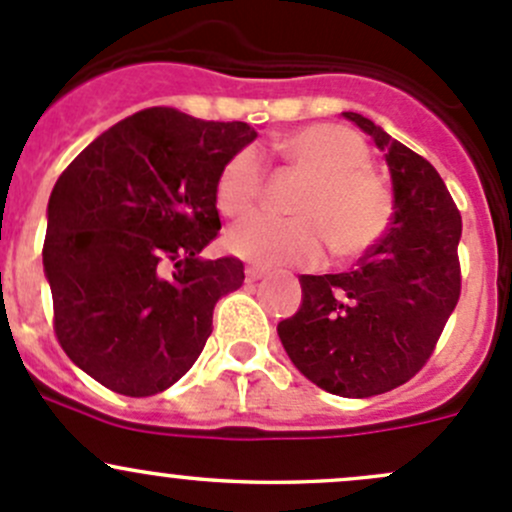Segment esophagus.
I'll return each instance as SVG.
<instances>
[{
	"mask_svg": "<svg viewBox=\"0 0 512 512\" xmlns=\"http://www.w3.org/2000/svg\"><path fill=\"white\" fill-rule=\"evenodd\" d=\"M265 275H267L265 267H255V265H252V267H247V270H245L247 282H257V280H262V277H265Z\"/></svg>",
	"mask_w": 512,
	"mask_h": 512,
	"instance_id": "obj_1",
	"label": "esophagus"
}]
</instances>
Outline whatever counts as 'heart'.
<instances>
[{
    "mask_svg": "<svg viewBox=\"0 0 512 512\" xmlns=\"http://www.w3.org/2000/svg\"><path fill=\"white\" fill-rule=\"evenodd\" d=\"M292 170L304 175L292 200L297 218L252 215L227 232V247L260 265H314L324 242L334 257H356L381 240L391 223V195L366 168L369 148L349 128L314 123L272 143ZM265 190V165L255 148L227 158L215 183L225 218L250 213Z\"/></svg>",
    "mask_w": 512,
    "mask_h": 512,
    "instance_id": "b5f03b06",
    "label": "heart"
}]
</instances>
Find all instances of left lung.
<instances>
[{
  "mask_svg": "<svg viewBox=\"0 0 512 512\" xmlns=\"http://www.w3.org/2000/svg\"><path fill=\"white\" fill-rule=\"evenodd\" d=\"M384 151L394 218L359 267L302 275V304L277 324L282 347L312 384L366 399L426 366L461 297V213L438 170L374 121L347 111Z\"/></svg>",
  "mask_w": 512,
  "mask_h": 512,
  "instance_id": "left-lung-1",
  "label": "left lung"
}]
</instances>
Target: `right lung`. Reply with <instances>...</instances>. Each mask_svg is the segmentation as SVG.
Returning a JSON list of instances; mask_svg holds the SVG:
<instances>
[{
  "instance_id": "obj_1",
  "label": "right lung",
  "mask_w": 512,
  "mask_h": 512,
  "mask_svg": "<svg viewBox=\"0 0 512 512\" xmlns=\"http://www.w3.org/2000/svg\"><path fill=\"white\" fill-rule=\"evenodd\" d=\"M255 138L242 121L146 108L56 180L41 250L54 334L106 389L153 396L173 386L203 352L218 299L245 282L237 257L198 255L220 230V170Z\"/></svg>"
}]
</instances>
